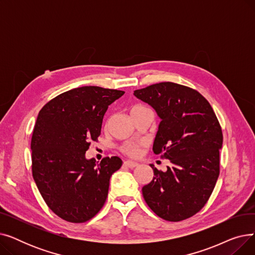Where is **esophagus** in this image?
Listing matches in <instances>:
<instances>
[{"mask_svg":"<svg viewBox=\"0 0 255 255\" xmlns=\"http://www.w3.org/2000/svg\"><path fill=\"white\" fill-rule=\"evenodd\" d=\"M138 165L137 162H134V161H130V160H127V161L124 162V166L126 167H129V168H134Z\"/></svg>","mask_w":255,"mask_h":255,"instance_id":"obj_1","label":"esophagus"}]
</instances>
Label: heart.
Instances as JSON below:
<instances>
[{
    "label": "heart",
    "instance_id": "1",
    "mask_svg": "<svg viewBox=\"0 0 255 255\" xmlns=\"http://www.w3.org/2000/svg\"><path fill=\"white\" fill-rule=\"evenodd\" d=\"M143 110H146L145 106L137 104V105H134V106L131 107L130 113L133 114V113H136V112L143 111ZM140 145H141V143H139V142H128V143L124 144L123 152L126 153L127 155H130V156H135L138 153Z\"/></svg>",
    "mask_w": 255,
    "mask_h": 255
}]
</instances>
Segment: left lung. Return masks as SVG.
I'll return each mask as SVG.
<instances>
[{
	"instance_id": "8db88e82",
	"label": "left lung",
	"mask_w": 255,
	"mask_h": 255,
	"mask_svg": "<svg viewBox=\"0 0 255 255\" xmlns=\"http://www.w3.org/2000/svg\"><path fill=\"white\" fill-rule=\"evenodd\" d=\"M134 96L150 104L161 119L153 152L168 159L166 171H154L142 187L146 205L157 216L181 221L207 204L219 177L223 135L208 100L197 91L165 82L135 90Z\"/></svg>"
}]
</instances>
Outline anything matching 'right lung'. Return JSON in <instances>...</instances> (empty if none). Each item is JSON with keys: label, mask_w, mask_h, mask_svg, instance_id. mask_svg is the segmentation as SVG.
Returning <instances> with one entry per match:
<instances>
[{"label": "right lung", "mask_w": 255, "mask_h": 255, "mask_svg": "<svg viewBox=\"0 0 255 255\" xmlns=\"http://www.w3.org/2000/svg\"><path fill=\"white\" fill-rule=\"evenodd\" d=\"M124 91L82 87L60 94L39 112L31 150L34 181L48 208L62 219L83 223L103 207L119 157L87 159L101 133L109 105Z\"/></svg>", "instance_id": "obj_1"}]
</instances>
